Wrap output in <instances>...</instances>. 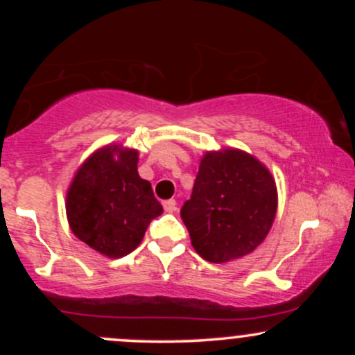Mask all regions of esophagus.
I'll return each mask as SVG.
<instances>
[{
  "label": "esophagus",
  "instance_id": "1",
  "mask_svg": "<svg viewBox=\"0 0 355 355\" xmlns=\"http://www.w3.org/2000/svg\"><path fill=\"white\" fill-rule=\"evenodd\" d=\"M164 209L165 211H168V214H173V211H177V202L173 200H165L164 202Z\"/></svg>",
  "mask_w": 355,
  "mask_h": 355
}]
</instances>
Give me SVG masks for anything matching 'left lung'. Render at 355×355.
<instances>
[{
    "label": "left lung",
    "mask_w": 355,
    "mask_h": 355,
    "mask_svg": "<svg viewBox=\"0 0 355 355\" xmlns=\"http://www.w3.org/2000/svg\"><path fill=\"white\" fill-rule=\"evenodd\" d=\"M275 211V182L266 166L240 150H222L202 158L180 215L197 254L222 263L255 250Z\"/></svg>",
    "instance_id": "1"
}]
</instances>
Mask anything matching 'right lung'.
Here are the masks:
<instances>
[{
  "label": "right lung",
  "instance_id": "add662e5",
  "mask_svg": "<svg viewBox=\"0 0 355 355\" xmlns=\"http://www.w3.org/2000/svg\"><path fill=\"white\" fill-rule=\"evenodd\" d=\"M137 164V150L105 146L81 165L67 195L73 234L112 259L135 250L150 222L164 211Z\"/></svg>",
  "mask_w": 355,
  "mask_h": 355
}]
</instances>
